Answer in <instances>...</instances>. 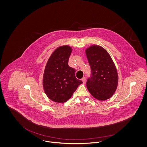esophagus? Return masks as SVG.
Masks as SVG:
<instances>
[{
    "instance_id": "obj_1",
    "label": "esophagus",
    "mask_w": 147,
    "mask_h": 147,
    "mask_svg": "<svg viewBox=\"0 0 147 147\" xmlns=\"http://www.w3.org/2000/svg\"><path fill=\"white\" fill-rule=\"evenodd\" d=\"M82 82H83V83H85V81H86V78H85V77H83V78H82Z\"/></svg>"
}]
</instances>
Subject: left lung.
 Returning a JSON list of instances; mask_svg holds the SVG:
<instances>
[{
  "instance_id": "left-lung-1",
  "label": "left lung",
  "mask_w": 147,
  "mask_h": 147,
  "mask_svg": "<svg viewBox=\"0 0 147 147\" xmlns=\"http://www.w3.org/2000/svg\"><path fill=\"white\" fill-rule=\"evenodd\" d=\"M91 68L86 86L93 97L104 101L111 98L118 85V74L112 58L101 46L92 45L85 50Z\"/></svg>"
}]
</instances>
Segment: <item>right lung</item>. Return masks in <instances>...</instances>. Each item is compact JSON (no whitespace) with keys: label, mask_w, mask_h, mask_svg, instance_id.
<instances>
[{"label":"right lung","mask_w":147,"mask_h":147,"mask_svg":"<svg viewBox=\"0 0 147 147\" xmlns=\"http://www.w3.org/2000/svg\"><path fill=\"white\" fill-rule=\"evenodd\" d=\"M72 49L65 45L59 47L52 53L46 64L43 87L52 101L63 103L70 98L82 81L76 77V70L68 65Z\"/></svg>","instance_id":"add662e5"}]
</instances>
